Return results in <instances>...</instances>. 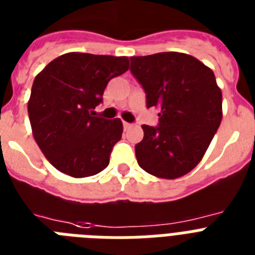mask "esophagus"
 <instances>
[{"instance_id":"obj_1","label":"esophagus","mask_w":255,"mask_h":255,"mask_svg":"<svg viewBox=\"0 0 255 255\" xmlns=\"http://www.w3.org/2000/svg\"><path fill=\"white\" fill-rule=\"evenodd\" d=\"M133 126V124H129V122L124 121V129H130Z\"/></svg>"}]
</instances>
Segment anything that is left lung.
<instances>
[{
	"label": "left lung",
	"mask_w": 255,
	"mask_h": 255,
	"mask_svg": "<svg viewBox=\"0 0 255 255\" xmlns=\"http://www.w3.org/2000/svg\"><path fill=\"white\" fill-rule=\"evenodd\" d=\"M130 62L146 107L160 109L158 126L142 125L138 164L158 178H180L197 166L221 124L223 95L215 73L182 52L131 56Z\"/></svg>",
	"instance_id": "1"
}]
</instances>
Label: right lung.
<instances>
[{
    "label": "right lung",
    "mask_w": 255,
    "mask_h": 255,
    "mask_svg": "<svg viewBox=\"0 0 255 255\" xmlns=\"http://www.w3.org/2000/svg\"><path fill=\"white\" fill-rule=\"evenodd\" d=\"M128 70L126 56L68 52L36 75L28 118L34 139L56 170L87 178L107 168L124 126L93 109L103 103L108 83Z\"/></svg>",
    "instance_id": "right-lung-1"
}]
</instances>
